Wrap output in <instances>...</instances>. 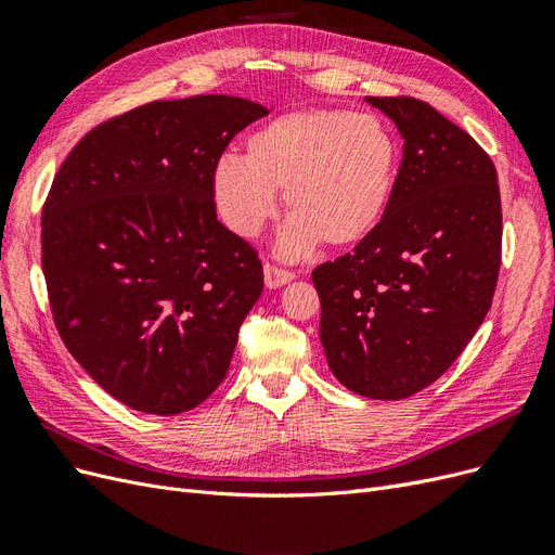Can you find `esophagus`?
<instances>
[{"label": "esophagus", "instance_id": "obj_1", "mask_svg": "<svg viewBox=\"0 0 555 555\" xmlns=\"http://www.w3.org/2000/svg\"><path fill=\"white\" fill-rule=\"evenodd\" d=\"M263 280L271 289L275 287H282V284H287L289 280H294V271H289V268H284L275 261H266L263 263Z\"/></svg>", "mask_w": 555, "mask_h": 555}]
</instances>
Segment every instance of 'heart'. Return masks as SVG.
<instances>
[{"instance_id": "heart-1", "label": "heart", "mask_w": 555, "mask_h": 555, "mask_svg": "<svg viewBox=\"0 0 555 555\" xmlns=\"http://www.w3.org/2000/svg\"><path fill=\"white\" fill-rule=\"evenodd\" d=\"M398 143L377 115L306 108L280 115L247 139V155L215 159L210 184L217 212L238 236L251 238L278 210V190L292 217L280 251L306 257L324 241L365 238L396 188Z\"/></svg>"}]
</instances>
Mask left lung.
<instances>
[{"mask_svg": "<svg viewBox=\"0 0 555 555\" xmlns=\"http://www.w3.org/2000/svg\"><path fill=\"white\" fill-rule=\"evenodd\" d=\"M396 122L402 162L379 224L312 271L328 367L349 391L400 400L461 357L491 310L502 261L486 150L414 96H365Z\"/></svg>", "mask_w": 555, "mask_h": 555, "instance_id": "8db88e82", "label": "left lung"}]
</instances>
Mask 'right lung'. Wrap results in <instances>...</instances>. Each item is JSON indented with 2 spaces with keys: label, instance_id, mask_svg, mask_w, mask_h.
Wrapping results in <instances>:
<instances>
[{
  "label": "right lung",
  "instance_id": "1",
  "mask_svg": "<svg viewBox=\"0 0 555 555\" xmlns=\"http://www.w3.org/2000/svg\"><path fill=\"white\" fill-rule=\"evenodd\" d=\"M263 115L227 94L145 104L88 131L50 184V312L72 357L131 410H192L229 371L263 268L217 220L210 173Z\"/></svg>",
  "mask_w": 555,
  "mask_h": 555
}]
</instances>
